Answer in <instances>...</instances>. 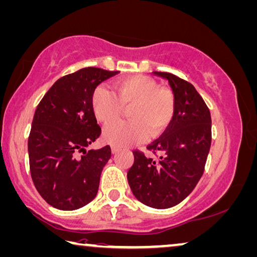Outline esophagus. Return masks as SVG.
<instances>
[{
  "instance_id": "34e87169",
  "label": "esophagus",
  "mask_w": 257,
  "mask_h": 257,
  "mask_svg": "<svg viewBox=\"0 0 257 257\" xmlns=\"http://www.w3.org/2000/svg\"><path fill=\"white\" fill-rule=\"evenodd\" d=\"M110 149H111V154H116L118 151V148L115 147V146H111Z\"/></svg>"
}]
</instances>
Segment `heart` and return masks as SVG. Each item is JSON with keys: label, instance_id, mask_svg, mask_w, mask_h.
<instances>
[{"label": "heart", "instance_id": "b5f03b06", "mask_svg": "<svg viewBox=\"0 0 257 257\" xmlns=\"http://www.w3.org/2000/svg\"><path fill=\"white\" fill-rule=\"evenodd\" d=\"M116 95L107 88H95L91 106L96 120L104 125L111 124L128 109V122L111 125L103 132V140L117 147H127L142 142L150 135L158 139L170 127L175 115L176 102L173 93L160 87L156 80L144 77L121 78L114 82Z\"/></svg>", "mask_w": 257, "mask_h": 257}]
</instances>
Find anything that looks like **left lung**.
Instances as JSON below:
<instances>
[{
	"label": "left lung",
	"mask_w": 257,
	"mask_h": 257,
	"mask_svg": "<svg viewBox=\"0 0 257 257\" xmlns=\"http://www.w3.org/2000/svg\"><path fill=\"white\" fill-rule=\"evenodd\" d=\"M154 74L168 80L175 96V115L165 134L147 147L157 157L133 151L127 178L137 200L163 209L185 199L201 178L211 148L212 121L193 85L166 72Z\"/></svg>",
	"instance_id": "1"
}]
</instances>
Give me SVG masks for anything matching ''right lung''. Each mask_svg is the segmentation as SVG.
<instances>
[{"label": "right lung", "mask_w": 257, "mask_h": 257, "mask_svg": "<svg viewBox=\"0 0 257 257\" xmlns=\"http://www.w3.org/2000/svg\"><path fill=\"white\" fill-rule=\"evenodd\" d=\"M117 73L81 68L58 79L37 106L28 141L29 163L35 187L52 207L73 211L96 196L111 151L109 146L85 149L101 134L91 99L97 85Z\"/></svg>", "instance_id": "1"}]
</instances>
